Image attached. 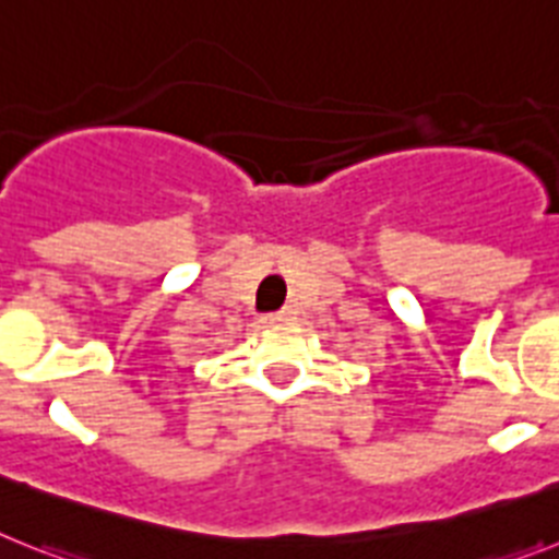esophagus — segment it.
I'll return each instance as SVG.
<instances>
[{
    "label": "esophagus",
    "instance_id": "1",
    "mask_svg": "<svg viewBox=\"0 0 559 559\" xmlns=\"http://www.w3.org/2000/svg\"><path fill=\"white\" fill-rule=\"evenodd\" d=\"M286 320H289V312L261 314V323H264V326H281V323H286Z\"/></svg>",
    "mask_w": 559,
    "mask_h": 559
}]
</instances>
